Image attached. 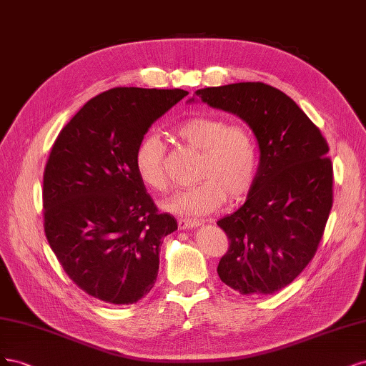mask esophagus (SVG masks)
Instances as JSON below:
<instances>
[{"instance_id":"esophagus-1","label":"esophagus","mask_w":366,"mask_h":366,"mask_svg":"<svg viewBox=\"0 0 366 366\" xmlns=\"http://www.w3.org/2000/svg\"><path fill=\"white\" fill-rule=\"evenodd\" d=\"M200 223H202V222L197 220V219H184V217H181V219H178V228L179 229H190V228L199 227Z\"/></svg>"}]
</instances>
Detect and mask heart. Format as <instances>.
I'll return each mask as SVG.
<instances>
[{"instance_id":"b5f03b06","label":"heart","mask_w":366,"mask_h":366,"mask_svg":"<svg viewBox=\"0 0 366 366\" xmlns=\"http://www.w3.org/2000/svg\"><path fill=\"white\" fill-rule=\"evenodd\" d=\"M185 144L200 150L196 185L176 193L166 202L172 213L202 216L217 209L225 199L239 200L254 184L257 144L243 124H228L216 115H196L174 127ZM135 170L146 187L166 192L170 182L166 169V147L161 138L149 134L135 150Z\"/></svg>"}]
</instances>
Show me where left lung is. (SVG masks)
<instances>
[{
  "instance_id": "8db88e82",
  "label": "left lung",
  "mask_w": 366,
  "mask_h": 366,
  "mask_svg": "<svg viewBox=\"0 0 366 366\" xmlns=\"http://www.w3.org/2000/svg\"><path fill=\"white\" fill-rule=\"evenodd\" d=\"M196 96L240 117L260 149L246 202L217 222L229 239L217 274L240 295L275 293L302 272L322 239L333 205L327 141L297 103L262 81L204 88Z\"/></svg>"
}]
</instances>
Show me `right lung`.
Returning a JSON list of instances; mask_svg holds the SVG:
<instances>
[{
  "label": "right lung",
  "instance_id": "obj_1",
  "mask_svg": "<svg viewBox=\"0 0 366 366\" xmlns=\"http://www.w3.org/2000/svg\"><path fill=\"white\" fill-rule=\"evenodd\" d=\"M184 89L112 88L57 135L44 170V229L66 275L91 297L134 304L155 285L159 246L178 229L135 170L149 127Z\"/></svg>",
  "mask_w": 366,
  "mask_h": 366
}]
</instances>
